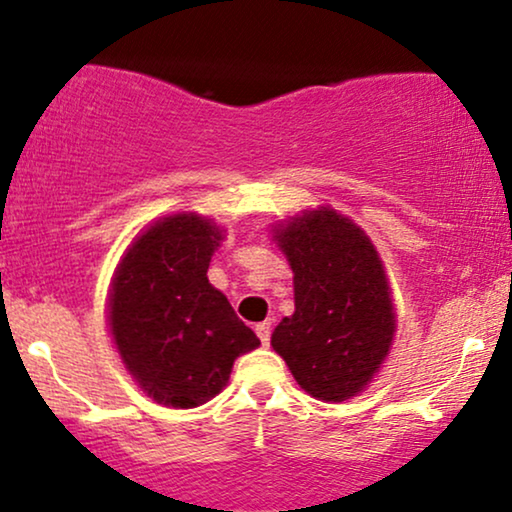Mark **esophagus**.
I'll use <instances>...</instances> for the list:
<instances>
[{"label":"esophagus","mask_w":512,"mask_h":512,"mask_svg":"<svg viewBox=\"0 0 512 512\" xmlns=\"http://www.w3.org/2000/svg\"><path fill=\"white\" fill-rule=\"evenodd\" d=\"M255 333H257V338L262 340V345H269V340H271V321L257 323Z\"/></svg>","instance_id":"esophagus-1"}]
</instances>
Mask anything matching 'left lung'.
Here are the masks:
<instances>
[{
	"mask_svg": "<svg viewBox=\"0 0 512 512\" xmlns=\"http://www.w3.org/2000/svg\"><path fill=\"white\" fill-rule=\"evenodd\" d=\"M274 241L295 274V312L274 328L271 347L312 397H354L390 354L397 326L378 250L333 208L278 224Z\"/></svg>",
	"mask_w": 512,
	"mask_h": 512,
	"instance_id": "obj_1",
	"label": "left lung"
}]
</instances>
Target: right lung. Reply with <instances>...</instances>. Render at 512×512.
<instances>
[{"label": "right lung", "mask_w": 512, "mask_h": 512, "mask_svg": "<svg viewBox=\"0 0 512 512\" xmlns=\"http://www.w3.org/2000/svg\"><path fill=\"white\" fill-rule=\"evenodd\" d=\"M224 238L189 212L153 222L115 269L108 321L122 364L158 404L193 409L229 383L234 361L260 345L208 281Z\"/></svg>", "instance_id": "right-lung-1"}]
</instances>
